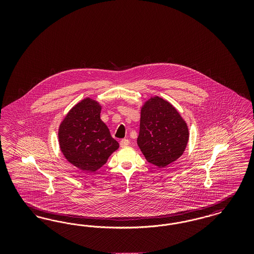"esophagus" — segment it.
Wrapping results in <instances>:
<instances>
[{
  "label": "esophagus",
  "instance_id": "34e87169",
  "mask_svg": "<svg viewBox=\"0 0 254 254\" xmlns=\"http://www.w3.org/2000/svg\"><path fill=\"white\" fill-rule=\"evenodd\" d=\"M128 145H129V141H128L127 139H123V140H121V142H120V145H121L122 147L127 146Z\"/></svg>",
  "mask_w": 254,
  "mask_h": 254
}]
</instances>
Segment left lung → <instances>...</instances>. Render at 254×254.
I'll return each mask as SVG.
<instances>
[{
    "instance_id": "8db88e82",
    "label": "left lung",
    "mask_w": 254,
    "mask_h": 254,
    "mask_svg": "<svg viewBox=\"0 0 254 254\" xmlns=\"http://www.w3.org/2000/svg\"><path fill=\"white\" fill-rule=\"evenodd\" d=\"M187 122L169 101L151 96L141 107L137 144L147 162L165 168L181 157L189 143Z\"/></svg>"
}]
</instances>
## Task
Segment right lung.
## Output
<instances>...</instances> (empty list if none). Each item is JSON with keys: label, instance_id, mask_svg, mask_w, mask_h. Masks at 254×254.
Returning <instances> with one entry per match:
<instances>
[{"label": "right lung", "instance_id": "add662e5", "mask_svg": "<svg viewBox=\"0 0 254 254\" xmlns=\"http://www.w3.org/2000/svg\"><path fill=\"white\" fill-rule=\"evenodd\" d=\"M101 110L99 102L86 97L67 112L59 126L61 152L67 162L85 172L101 169L119 147L100 118Z\"/></svg>", "mask_w": 254, "mask_h": 254}]
</instances>
